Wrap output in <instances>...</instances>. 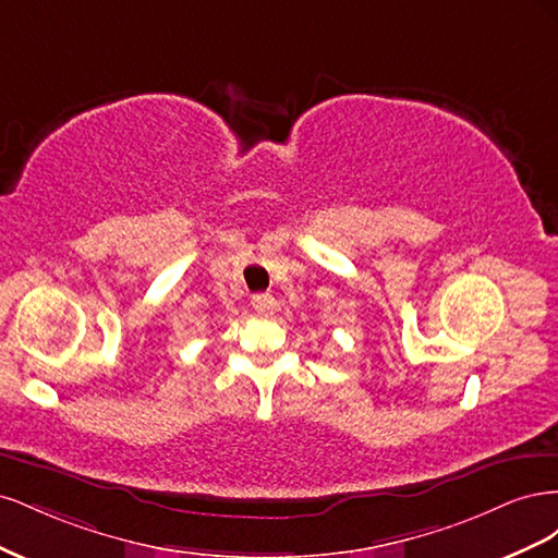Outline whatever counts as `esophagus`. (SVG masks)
Wrapping results in <instances>:
<instances>
[{"label": "esophagus", "mask_w": 558, "mask_h": 558, "mask_svg": "<svg viewBox=\"0 0 558 558\" xmlns=\"http://www.w3.org/2000/svg\"><path fill=\"white\" fill-rule=\"evenodd\" d=\"M251 307L256 310L258 314L272 312V307H275V298L269 295V293H258V295H253V298H251Z\"/></svg>", "instance_id": "obj_1"}]
</instances>
